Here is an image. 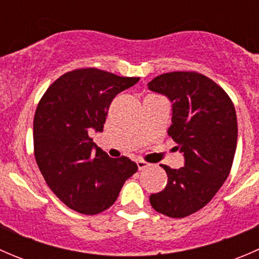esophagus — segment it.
I'll list each match as a JSON object with an SVG mask.
<instances>
[{
  "label": "esophagus",
  "instance_id": "obj_1",
  "mask_svg": "<svg viewBox=\"0 0 259 259\" xmlns=\"http://www.w3.org/2000/svg\"><path fill=\"white\" fill-rule=\"evenodd\" d=\"M137 165H138V169H139V170H143V169L148 168V166L150 165V164L146 163L145 160H142V159H138V160H137Z\"/></svg>",
  "mask_w": 259,
  "mask_h": 259
}]
</instances>
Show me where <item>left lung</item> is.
<instances>
[{"label":"left lung","instance_id":"1","mask_svg":"<svg viewBox=\"0 0 259 259\" xmlns=\"http://www.w3.org/2000/svg\"><path fill=\"white\" fill-rule=\"evenodd\" d=\"M148 85L173 103L168 134L184 155L179 169L160 164L168 183L149 200L159 213L184 218L205 207L231 173L238 138L236 109L228 94L199 72H166Z\"/></svg>","mask_w":259,"mask_h":259}]
</instances>
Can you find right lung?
Instances as JSON below:
<instances>
[{
    "mask_svg": "<svg viewBox=\"0 0 259 259\" xmlns=\"http://www.w3.org/2000/svg\"><path fill=\"white\" fill-rule=\"evenodd\" d=\"M139 80L82 67L55 80L38 101L33 117L36 163L50 189L71 209L86 215L106 210L138 170L126 156L109 158L89 132H103L113 99Z\"/></svg>",
    "mask_w": 259,
    "mask_h": 259,
    "instance_id": "1",
    "label": "right lung"
}]
</instances>
